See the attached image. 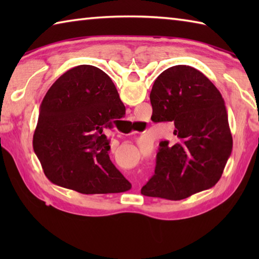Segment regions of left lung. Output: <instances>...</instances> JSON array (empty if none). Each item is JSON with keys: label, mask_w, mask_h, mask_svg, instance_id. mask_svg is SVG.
I'll return each mask as SVG.
<instances>
[{"label": "left lung", "mask_w": 259, "mask_h": 259, "mask_svg": "<svg viewBox=\"0 0 259 259\" xmlns=\"http://www.w3.org/2000/svg\"><path fill=\"white\" fill-rule=\"evenodd\" d=\"M150 99L152 121L171 122L176 143H160L155 174L142 194L177 201L216 185L233 146L217 88L198 69L177 65L157 76Z\"/></svg>", "instance_id": "obj_1"}]
</instances>
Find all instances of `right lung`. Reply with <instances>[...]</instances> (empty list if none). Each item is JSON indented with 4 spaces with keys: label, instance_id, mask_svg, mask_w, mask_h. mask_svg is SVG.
Here are the masks:
<instances>
[{
    "label": "right lung",
    "instance_id": "1",
    "mask_svg": "<svg viewBox=\"0 0 259 259\" xmlns=\"http://www.w3.org/2000/svg\"><path fill=\"white\" fill-rule=\"evenodd\" d=\"M124 113L102 69L80 65L64 73L42 100L33 137L48 179L82 194L129 191L131 184L109 160V139L103 133Z\"/></svg>",
    "mask_w": 259,
    "mask_h": 259
}]
</instances>
